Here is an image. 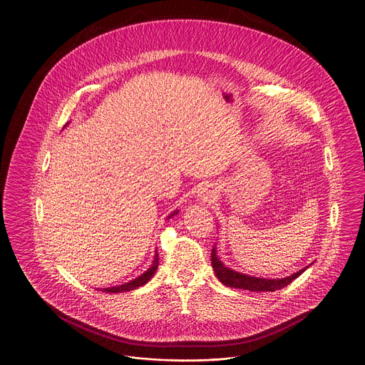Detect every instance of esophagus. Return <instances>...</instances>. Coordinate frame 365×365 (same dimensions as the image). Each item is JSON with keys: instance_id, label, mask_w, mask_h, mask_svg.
Wrapping results in <instances>:
<instances>
[{"instance_id": "obj_1", "label": "esophagus", "mask_w": 365, "mask_h": 365, "mask_svg": "<svg viewBox=\"0 0 365 365\" xmlns=\"http://www.w3.org/2000/svg\"><path fill=\"white\" fill-rule=\"evenodd\" d=\"M215 189L211 186V185H205L201 192H200V198L204 201V202H211L214 198H215Z\"/></svg>"}]
</instances>
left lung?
<instances>
[{
    "label": "left lung",
    "mask_w": 365,
    "mask_h": 365,
    "mask_svg": "<svg viewBox=\"0 0 365 365\" xmlns=\"http://www.w3.org/2000/svg\"><path fill=\"white\" fill-rule=\"evenodd\" d=\"M211 264L214 268V272L217 278L224 283L227 287H235V289H245V290H252V292H275L279 290L282 287L287 286L289 283L294 281L297 277H300L309 267L300 269L299 272H294L290 277L281 278V279H267V278H255L246 274L236 272L227 267H225L224 262L220 261L217 257V250L215 247L211 252Z\"/></svg>",
    "instance_id": "1"
}]
</instances>
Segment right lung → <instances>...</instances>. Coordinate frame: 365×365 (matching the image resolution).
Here are the masks:
<instances>
[{
    "label": "right lung",
    "mask_w": 365,
    "mask_h": 365,
    "mask_svg": "<svg viewBox=\"0 0 365 365\" xmlns=\"http://www.w3.org/2000/svg\"><path fill=\"white\" fill-rule=\"evenodd\" d=\"M175 214H178V211L172 212V214H170V217H173ZM157 268H158V252L155 250L154 261H153L151 267H150L144 274H141L140 277H138V278H136V279H133V281H129L128 283H123V284H120V286L118 284V286H113V287H104L101 292H107V293H122V292H130V290H135V289L140 287V286L145 284L147 282L150 281V279L154 277V274H155Z\"/></svg>",
    "instance_id": "1"
}]
</instances>
